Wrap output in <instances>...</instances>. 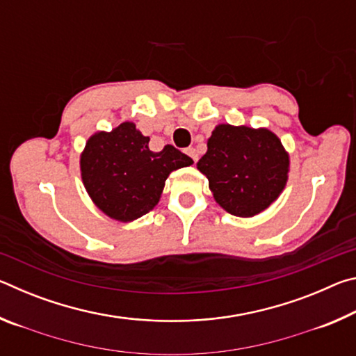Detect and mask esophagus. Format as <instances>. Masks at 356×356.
<instances>
[{
    "instance_id": "34e87169",
    "label": "esophagus",
    "mask_w": 356,
    "mask_h": 356,
    "mask_svg": "<svg viewBox=\"0 0 356 356\" xmlns=\"http://www.w3.org/2000/svg\"><path fill=\"white\" fill-rule=\"evenodd\" d=\"M185 152H186V155H190V156H191V160L195 161V163L197 161V159H200V156H197V152H196V149H195V147H188V149L185 150Z\"/></svg>"
}]
</instances>
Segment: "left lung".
Returning a JSON list of instances; mask_svg holds the SVG:
<instances>
[{
    "mask_svg": "<svg viewBox=\"0 0 356 356\" xmlns=\"http://www.w3.org/2000/svg\"><path fill=\"white\" fill-rule=\"evenodd\" d=\"M215 201L236 216H254L284 190L289 155L280 138L267 129L221 124L197 161Z\"/></svg>",
    "mask_w": 356,
    "mask_h": 356,
    "instance_id": "left-lung-1",
    "label": "left lung"
}]
</instances>
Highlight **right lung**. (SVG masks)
<instances>
[{
  "mask_svg": "<svg viewBox=\"0 0 356 356\" xmlns=\"http://www.w3.org/2000/svg\"><path fill=\"white\" fill-rule=\"evenodd\" d=\"M193 160L171 144L149 149V136L124 122L110 134L99 131L86 143L80 160L81 179L95 206L110 218L134 221L160 201L170 172Z\"/></svg>",
  "mask_w": 356,
  "mask_h": 356,
  "instance_id": "right-lung-1",
  "label": "right lung"
}]
</instances>
